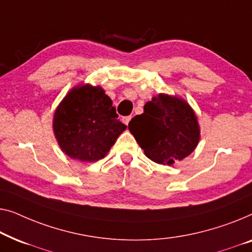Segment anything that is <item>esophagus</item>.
I'll return each instance as SVG.
<instances>
[{"mask_svg": "<svg viewBox=\"0 0 252 252\" xmlns=\"http://www.w3.org/2000/svg\"><path fill=\"white\" fill-rule=\"evenodd\" d=\"M122 120H123V122H125V123H126V125L127 126V125H129L130 120H131V115H129V116H125V118H123Z\"/></svg>", "mask_w": 252, "mask_h": 252, "instance_id": "obj_1", "label": "esophagus"}]
</instances>
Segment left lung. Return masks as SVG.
Masks as SVG:
<instances>
[{
  "instance_id": "8db88e82",
  "label": "left lung",
  "mask_w": 252,
  "mask_h": 252,
  "mask_svg": "<svg viewBox=\"0 0 252 252\" xmlns=\"http://www.w3.org/2000/svg\"><path fill=\"white\" fill-rule=\"evenodd\" d=\"M129 130L145 155L158 164L171 165L192 153L200 139L196 116L183 99L158 94L144 113L129 122Z\"/></svg>"
}]
</instances>
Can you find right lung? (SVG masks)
Returning a JSON list of instances; mask_svg holds the SVG:
<instances>
[{"mask_svg": "<svg viewBox=\"0 0 252 252\" xmlns=\"http://www.w3.org/2000/svg\"><path fill=\"white\" fill-rule=\"evenodd\" d=\"M118 116L111 98L100 87L74 88L55 112V136L69 158L98 161L126 129Z\"/></svg>", "mask_w": 252, "mask_h": 252, "instance_id": "right-lung-1", "label": "right lung"}]
</instances>
